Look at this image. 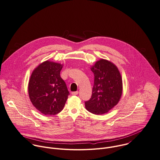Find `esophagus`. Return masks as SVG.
Wrapping results in <instances>:
<instances>
[{
    "instance_id": "34e87169",
    "label": "esophagus",
    "mask_w": 160,
    "mask_h": 160,
    "mask_svg": "<svg viewBox=\"0 0 160 160\" xmlns=\"http://www.w3.org/2000/svg\"><path fill=\"white\" fill-rule=\"evenodd\" d=\"M78 94V92H72V95H77Z\"/></svg>"
}]
</instances>
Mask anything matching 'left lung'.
<instances>
[{"mask_svg": "<svg viewBox=\"0 0 160 160\" xmlns=\"http://www.w3.org/2000/svg\"><path fill=\"white\" fill-rule=\"evenodd\" d=\"M90 68L95 77L94 85L85 108L95 115H103L119 102L123 92L122 77L118 67L106 59H100Z\"/></svg>", "mask_w": 160, "mask_h": 160, "instance_id": "1", "label": "left lung"}]
</instances>
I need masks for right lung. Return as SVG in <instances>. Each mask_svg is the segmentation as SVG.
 <instances>
[{
  "mask_svg": "<svg viewBox=\"0 0 160 160\" xmlns=\"http://www.w3.org/2000/svg\"><path fill=\"white\" fill-rule=\"evenodd\" d=\"M63 64L46 60L32 72L29 79V98L35 108L45 115L60 112L69 95L67 85L60 77Z\"/></svg>",
  "mask_w": 160,
  "mask_h": 160,
  "instance_id": "right-lung-1",
  "label": "right lung"
}]
</instances>
